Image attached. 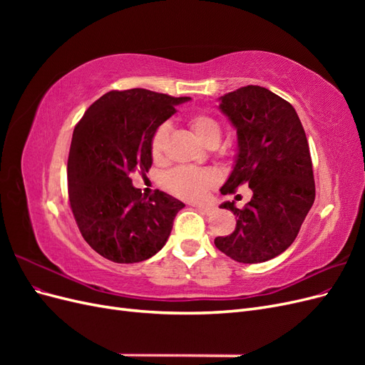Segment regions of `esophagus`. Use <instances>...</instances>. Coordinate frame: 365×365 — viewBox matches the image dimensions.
<instances>
[{"label":"esophagus","mask_w":365,"mask_h":365,"mask_svg":"<svg viewBox=\"0 0 365 365\" xmlns=\"http://www.w3.org/2000/svg\"><path fill=\"white\" fill-rule=\"evenodd\" d=\"M196 208L200 210L201 213H205V215H210L215 210V207H212V205H202V204H200V205H196Z\"/></svg>","instance_id":"esophagus-1"}]
</instances>
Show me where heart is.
I'll list each match as a JSON object with an SVG mask.
<instances>
[{
  "instance_id": "b5f03b06",
  "label": "heart",
  "mask_w": 365,
  "mask_h": 365,
  "mask_svg": "<svg viewBox=\"0 0 365 365\" xmlns=\"http://www.w3.org/2000/svg\"><path fill=\"white\" fill-rule=\"evenodd\" d=\"M189 126L195 137L202 145L212 141H219L220 126L217 120L207 114H193L189 118ZM169 138V126L161 125L153 132L150 140V155L155 161H160L164 155L165 145ZM219 181V175L212 169H195V168H178L165 175V187L187 201H201L207 190L212 189Z\"/></svg>"
}]
</instances>
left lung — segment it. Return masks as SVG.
Returning <instances> with one entry per match:
<instances>
[{
  "instance_id": "obj_1",
  "label": "left lung",
  "mask_w": 365,
  "mask_h": 365,
  "mask_svg": "<svg viewBox=\"0 0 365 365\" xmlns=\"http://www.w3.org/2000/svg\"><path fill=\"white\" fill-rule=\"evenodd\" d=\"M219 109L237 132L235 168L220 193L248 184L251 201L231 210L236 228L215 245L240 263L277 257L295 240L315 200L311 152L294 106L263 86L248 85L219 97Z\"/></svg>"
}]
</instances>
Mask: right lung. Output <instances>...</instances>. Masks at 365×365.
Masks as SVG:
<instances>
[{"mask_svg": "<svg viewBox=\"0 0 365 365\" xmlns=\"http://www.w3.org/2000/svg\"><path fill=\"white\" fill-rule=\"evenodd\" d=\"M190 97L143 88L109 91L76 125L68 155V196L83 239L115 263H137L168 242L184 204L157 190L149 200L132 185L130 173L152 165L153 132Z\"/></svg>", "mask_w": 365, "mask_h": 365, "instance_id": "add662e5", "label": "right lung"}]
</instances>
